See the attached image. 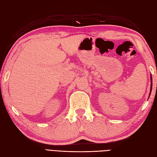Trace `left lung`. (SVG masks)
Listing matches in <instances>:
<instances>
[{"mask_svg": "<svg viewBox=\"0 0 157 157\" xmlns=\"http://www.w3.org/2000/svg\"><path fill=\"white\" fill-rule=\"evenodd\" d=\"M150 80H151V87H150V93L152 91V75H150ZM150 93L149 96L150 95Z\"/></svg>", "mask_w": 157, "mask_h": 157, "instance_id": "8db88e82", "label": "left lung"}]
</instances>
